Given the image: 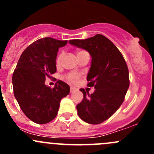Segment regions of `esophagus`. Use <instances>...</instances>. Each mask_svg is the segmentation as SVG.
Segmentation results:
<instances>
[{"instance_id":"esophagus-1","label":"esophagus","mask_w":154,"mask_h":154,"mask_svg":"<svg viewBox=\"0 0 154 154\" xmlns=\"http://www.w3.org/2000/svg\"><path fill=\"white\" fill-rule=\"evenodd\" d=\"M76 90H77V88H74V87H73V86H71V88H70V92L73 93V92H74V91H75Z\"/></svg>"}]
</instances>
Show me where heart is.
Here are the masks:
<instances>
[{
    "label": "heart",
    "mask_w": 154,
    "mask_h": 154,
    "mask_svg": "<svg viewBox=\"0 0 154 154\" xmlns=\"http://www.w3.org/2000/svg\"><path fill=\"white\" fill-rule=\"evenodd\" d=\"M81 51H78V52H77V54L80 52H81ZM63 54H60L57 59V65H58V66L59 65H60L62 60H63ZM79 77H80L79 74H76V73H71V74H68V76H67L68 80V81L71 82V83H76V82L78 81Z\"/></svg>",
    "instance_id": "heart-1"
}]
</instances>
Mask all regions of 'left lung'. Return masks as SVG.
Instances as JSON below:
<instances>
[{"label":"left lung","mask_w":154,"mask_h":154,"mask_svg":"<svg viewBox=\"0 0 154 154\" xmlns=\"http://www.w3.org/2000/svg\"><path fill=\"white\" fill-rule=\"evenodd\" d=\"M68 42L86 50L91 57L87 86H94L95 90L89 94L80 89L83 99L77 109L85 122L98 125L111 117L123 103L130 85L128 68L117 47L101 34Z\"/></svg>","instance_id":"1"}]
</instances>
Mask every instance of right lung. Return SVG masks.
I'll use <instances>...</instances> for the list:
<instances>
[{"instance_id": "obj_1", "label": "right lung", "mask_w": 154, "mask_h": 154, "mask_svg": "<svg viewBox=\"0 0 154 154\" xmlns=\"http://www.w3.org/2000/svg\"><path fill=\"white\" fill-rule=\"evenodd\" d=\"M51 37L40 38L21 54L12 75L14 95L23 112L32 122L44 125L57 116L62 98L70 92L67 83L58 80L53 88L45 78L57 71L59 48L67 44Z\"/></svg>"}]
</instances>
